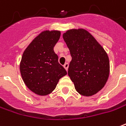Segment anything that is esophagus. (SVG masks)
<instances>
[{"label": "esophagus", "instance_id": "34e87169", "mask_svg": "<svg viewBox=\"0 0 126 126\" xmlns=\"http://www.w3.org/2000/svg\"><path fill=\"white\" fill-rule=\"evenodd\" d=\"M63 67H64V68L66 69V71H67V69H68V67H69V64L67 63H65V65H63Z\"/></svg>", "mask_w": 126, "mask_h": 126}]
</instances>
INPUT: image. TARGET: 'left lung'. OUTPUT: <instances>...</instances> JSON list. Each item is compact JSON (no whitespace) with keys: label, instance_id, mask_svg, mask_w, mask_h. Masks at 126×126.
Listing matches in <instances>:
<instances>
[{"label":"left lung","instance_id":"obj_1","mask_svg":"<svg viewBox=\"0 0 126 126\" xmlns=\"http://www.w3.org/2000/svg\"><path fill=\"white\" fill-rule=\"evenodd\" d=\"M63 38L69 48L72 61L68 76L76 90L84 96H91L102 89L110 72L108 54L86 30H68Z\"/></svg>","mask_w":126,"mask_h":126}]
</instances>
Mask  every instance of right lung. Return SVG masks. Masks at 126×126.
Returning a JSON list of instances; mask_svg holds the SVG:
<instances>
[{"label": "right lung", "instance_id": "1", "mask_svg": "<svg viewBox=\"0 0 126 126\" xmlns=\"http://www.w3.org/2000/svg\"><path fill=\"white\" fill-rule=\"evenodd\" d=\"M59 31H45L32 40L24 52L20 62L21 76L26 87L39 95H46L56 88L67 72L54 52L60 38Z\"/></svg>", "mask_w": 126, "mask_h": 126}]
</instances>
